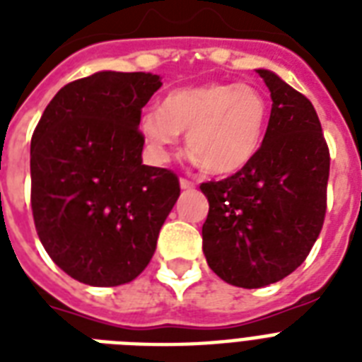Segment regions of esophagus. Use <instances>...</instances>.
I'll return each mask as SVG.
<instances>
[{"mask_svg": "<svg viewBox=\"0 0 362 362\" xmlns=\"http://www.w3.org/2000/svg\"><path fill=\"white\" fill-rule=\"evenodd\" d=\"M180 187L182 189H192V187H195V182L187 180V178H180Z\"/></svg>", "mask_w": 362, "mask_h": 362, "instance_id": "esophagus-1", "label": "esophagus"}]
</instances>
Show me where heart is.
Instances as JSON below:
<instances>
[{
    "label": "heart",
    "mask_w": 362,
    "mask_h": 362,
    "mask_svg": "<svg viewBox=\"0 0 362 362\" xmlns=\"http://www.w3.org/2000/svg\"><path fill=\"white\" fill-rule=\"evenodd\" d=\"M269 116V103L257 88L212 82L169 92L159 109L142 112L139 129L159 159L178 142L180 131H187V148L204 169L229 175L257 153Z\"/></svg>",
    "instance_id": "obj_1"
}]
</instances>
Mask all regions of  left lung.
I'll list each match as a JSON object with an SVG mask.
<instances>
[{
  "mask_svg": "<svg viewBox=\"0 0 362 362\" xmlns=\"http://www.w3.org/2000/svg\"><path fill=\"white\" fill-rule=\"evenodd\" d=\"M272 98L263 144L247 165L220 182H203L206 263L221 280L255 289L303 264L327 212L331 156L314 105L267 69Z\"/></svg>",
  "mask_w": 362,
  "mask_h": 362,
  "instance_id": "1",
  "label": "left lung"
}]
</instances>
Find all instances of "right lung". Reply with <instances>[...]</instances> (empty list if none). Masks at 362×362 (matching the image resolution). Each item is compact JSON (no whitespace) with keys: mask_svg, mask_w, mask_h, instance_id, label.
I'll return each mask as SVG.
<instances>
[{"mask_svg":"<svg viewBox=\"0 0 362 362\" xmlns=\"http://www.w3.org/2000/svg\"><path fill=\"white\" fill-rule=\"evenodd\" d=\"M158 75L101 71L65 84L31 136V212L47 253L88 286H122L150 263L180 195L178 176L142 165V107Z\"/></svg>","mask_w":362,"mask_h":362,"instance_id":"right-lung-1","label":"right lung"}]
</instances>
